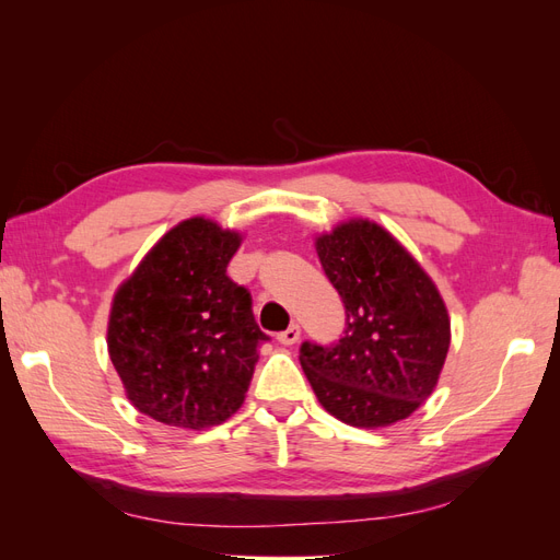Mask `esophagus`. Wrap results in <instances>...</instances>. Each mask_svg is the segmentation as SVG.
<instances>
[{"label":"esophagus","instance_id":"34e87169","mask_svg":"<svg viewBox=\"0 0 560 560\" xmlns=\"http://www.w3.org/2000/svg\"><path fill=\"white\" fill-rule=\"evenodd\" d=\"M299 338H301V327H299V325H290L284 331L278 334V341H280L282 346H294V343L299 341Z\"/></svg>","mask_w":560,"mask_h":560}]
</instances>
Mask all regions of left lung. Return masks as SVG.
<instances>
[{
    "instance_id": "obj_1",
    "label": "left lung",
    "mask_w": 560,
    "mask_h": 560,
    "mask_svg": "<svg viewBox=\"0 0 560 560\" xmlns=\"http://www.w3.org/2000/svg\"><path fill=\"white\" fill-rule=\"evenodd\" d=\"M317 257L343 301L346 329L329 346L301 343L303 374L338 420L393 425L442 374L451 343L444 301L411 254L364 219L319 235Z\"/></svg>"
}]
</instances>
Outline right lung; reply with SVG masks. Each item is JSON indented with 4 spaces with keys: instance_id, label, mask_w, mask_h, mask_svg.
I'll return each instance as SVG.
<instances>
[{
    "instance_id": "right-lung-1",
    "label": "right lung",
    "mask_w": 560,
    "mask_h": 560,
    "mask_svg": "<svg viewBox=\"0 0 560 560\" xmlns=\"http://www.w3.org/2000/svg\"><path fill=\"white\" fill-rule=\"evenodd\" d=\"M241 235L186 219L118 287L107 346L140 413L173 428L219 425L241 409L268 336L226 276Z\"/></svg>"
}]
</instances>
